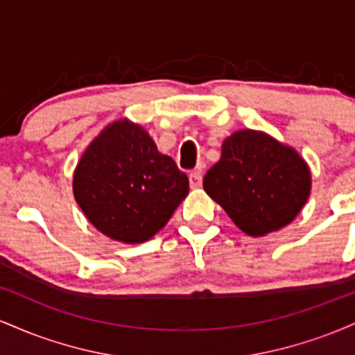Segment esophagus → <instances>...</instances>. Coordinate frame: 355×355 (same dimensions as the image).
<instances>
[{
  "mask_svg": "<svg viewBox=\"0 0 355 355\" xmlns=\"http://www.w3.org/2000/svg\"><path fill=\"white\" fill-rule=\"evenodd\" d=\"M202 185V173L200 172H191L190 173V187L191 189H198Z\"/></svg>",
  "mask_w": 355,
  "mask_h": 355,
  "instance_id": "34e87169",
  "label": "esophagus"
}]
</instances>
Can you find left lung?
<instances>
[{
	"instance_id": "obj_1",
	"label": "left lung",
	"mask_w": 355,
	"mask_h": 355,
	"mask_svg": "<svg viewBox=\"0 0 355 355\" xmlns=\"http://www.w3.org/2000/svg\"><path fill=\"white\" fill-rule=\"evenodd\" d=\"M311 170L292 146L257 130L225 138L222 157L203 178V189L250 237L280 230L311 195Z\"/></svg>"
}]
</instances>
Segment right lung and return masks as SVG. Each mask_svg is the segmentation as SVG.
I'll use <instances>...</instances> for the list:
<instances>
[{"instance_id":"1","label":"right lung","mask_w":355,"mask_h":355,"mask_svg":"<svg viewBox=\"0 0 355 355\" xmlns=\"http://www.w3.org/2000/svg\"><path fill=\"white\" fill-rule=\"evenodd\" d=\"M87 218L112 240L141 243L166 225L189 195V177L158 152L140 125L116 120L100 133L73 173Z\"/></svg>"}]
</instances>
